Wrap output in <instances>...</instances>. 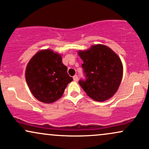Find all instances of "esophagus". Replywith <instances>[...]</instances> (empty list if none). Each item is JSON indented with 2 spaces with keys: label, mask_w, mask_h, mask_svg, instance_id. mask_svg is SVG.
Returning a JSON list of instances; mask_svg holds the SVG:
<instances>
[{
  "label": "esophagus",
  "mask_w": 149,
  "mask_h": 149,
  "mask_svg": "<svg viewBox=\"0 0 149 149\" xmlns=\"http://www.w3.org/2000/svg\"><path fill=\"white\" fill-rule=\"evenodd\" d=\"M73 80H74V81H76V82L78 81V76H77V75H75V76L73 77Z\"/></svg>",
  "instance_id": "esophagus-1"
}]
</instances>
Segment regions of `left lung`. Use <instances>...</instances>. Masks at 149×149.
I'll return each instance as SVG.
<instances>
[{"mask_svg":"<svg viewBox=\"0 0 149 149\" xmlns=\"http://www.w3.org/2000/svg\"><path fill=\"white\" fill-rule=\"evenodd\" d=\"M83 61L85 79L78 82L89 97L98 102L109 100L116 93L122 80L123 68L120 59L111 49L104 45H92L79 51Z\"/></svg>","mask_w":149,"mask_h":149,"instance_id":"obj_1","label":"left lung"}]
</instances>
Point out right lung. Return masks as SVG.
Wrapping results in <instances>:
<instances>
[{
	"label": "right lung",
	"instance_id": "right-lung-1",
	"mask_svg": "<svg viewBox=\"0 0 149 149\" xmlns=\"http://www.w3.org/2000/svg\"><path fill=\"white\" fill-rule=\"evenodd\" d=\"M25 77L32 95L45 104L59 100L73 80L63 64L61 56L51 49L39 51L31 59Z\"/></svg>",
	"mask_w": 149,
	"mask_h": 149
}]
</instances>
